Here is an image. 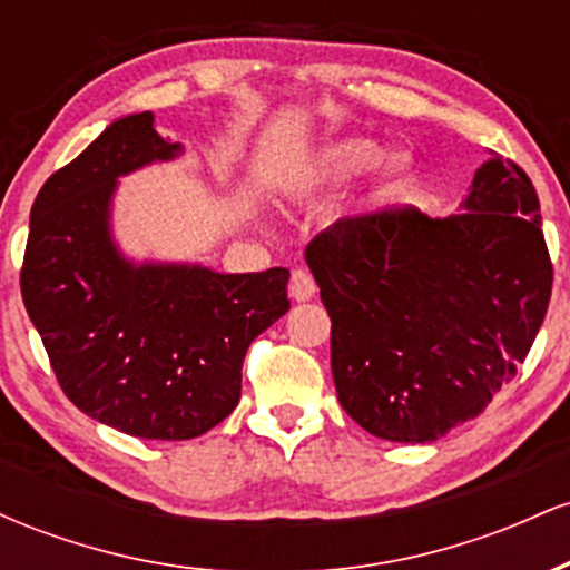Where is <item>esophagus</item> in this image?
Wrapping results in <instances>:
<instances>
[{"label": "esophagus", "mask_w": 570, "mask_h": 570, "mask_svg": "<svg viewBox=\"0 0 570 570\" xmlns=\"http://www.w3.org/2000/svg\"><path fill=\"white\" fill-rule=\"evenodd\" d=\"M289 294L297 303H307V299L316 297V281L307 271H294L289 281Z\"/></svg>", "instance_id": "esophagus-1"}]
</instances>
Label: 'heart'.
I'll return each instance as SVG.
<instances>
[{
  "label": "heart",
  "instance_id": "b5f03b06",
  "mask_svg": "<svg viewBox=\"0 0 570 570\" xmlns=\"http://www.w3.org/2000/svg\"><path fill=\"white\" fill-rule=\"evenodd\" d=\"M381 160V147L370 139H340L330 141L324 147L313 149L307 158L294 168L292 187H337L345 181L356 179L364 171H370ZM412 171V160L407 155H391L383 163V181L385 187H399Z\"/></svg>",
  "mask_w": 570,
  "mask_h": 570
}]
</instances>
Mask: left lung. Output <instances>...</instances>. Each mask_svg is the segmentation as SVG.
I'll return each mask as SVG.
<instances>
[{"instance_id":"8db88e82","label":"left lung","mask_w":570,"mask_h":570,"mask_svg":"<svg viewBox=\"0 0 570 570\" xmlns=\"http://www.w3.org/2000/svg\"><path fill=\"white\" fill-rule=\"evenodd\" d=\"M332 318V377L353 421L389 442H434L472 421L525 362L552 294L528 174L476 168L461 212L343 217L305 248Z\"/></svg>"}]
</instances>
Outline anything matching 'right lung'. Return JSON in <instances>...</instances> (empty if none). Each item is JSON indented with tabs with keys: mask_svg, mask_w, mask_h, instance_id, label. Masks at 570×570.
<instances>
[{
	"mask_svg": "<svg viewBox=\"0 0 570 570\" xmlns=\"http://www.w3.org/2000/svg\"><path fill=\"white\" fill-rule=\"evenodd\" d=\"M185 153L155 115L117 117L31 206L21 294L75 407L141 440H193L240 399L252 340L286 311V267L134 263L112 235L117 179Z\"/></svg>",
	"mask_w": 570,
	"mask_h": 570,
	"instance_id": "right-lung-1",
	"label": "right lung"
}]
</instances>
